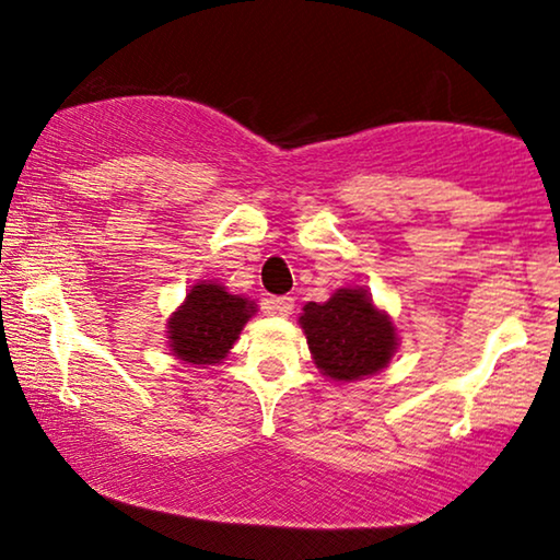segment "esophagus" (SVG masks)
<instances>
[{
	"instance_id": "1",
	"label": "esophagus",
	"mask_w": 560,
	"mask_h": 560,
	"mask_svg": "<svg viewBox=\"0 0 560 560\" xmlns=\"http://www.w3.org/2000/svg\"><path fill=\"white\" fill-rule=\"evenodd\" d=\"M267 305H270V311L278 313V316H290L295 308V301L290 295H280V298H270Z\"/></svg>"
}]
</instances>
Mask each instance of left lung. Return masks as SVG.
Wrapping results in <instances>:
<instances>
[{"label":"left lung","mask_w":560,"mask_h":560,"mask_svg":"<svg viewBox=\"0 0 560 560\" xmlns=\"http://www.w3.org/2000/svg\"><path fill=\"white\" fill-rule=\"evenodd\" d=\"M298 324L313 364L341 385L387 370L400 347L389 313L364 288H339L324 303H305Z\"/></svg>","instance_id":"8db88e82"}]
</instances>
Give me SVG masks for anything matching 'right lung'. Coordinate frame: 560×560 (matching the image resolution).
I'll use <instances>...</instances> for the list:
<instances>
[{
  "instance_id": "obj_1",
  "label": "right lung",
  "mask_w": 560,
  "mask_h": 560,
  "mask_svg": "<svg viewBox=\"0 0 560 560\" xmlns=\"http://www.w3.org/2000/svg\"><path fill=\"white\" fill-rule=\"evenodd\" d=\"M255 313L249 298L229 293L217 280H198L165 324L171 354L198 370L221 364Z\"/></svg>"
}]
</instances>
